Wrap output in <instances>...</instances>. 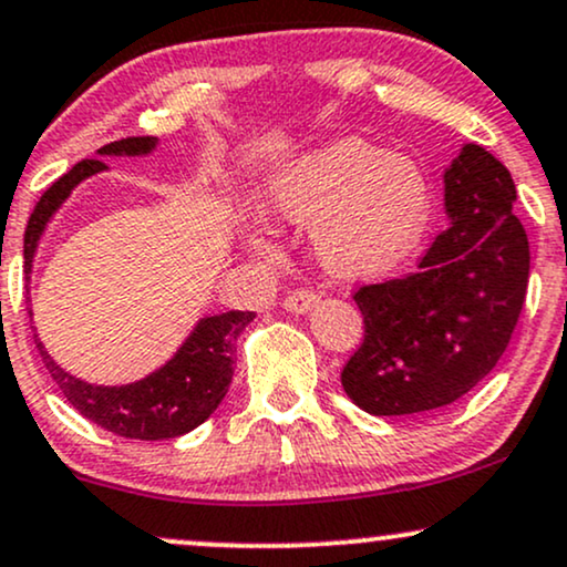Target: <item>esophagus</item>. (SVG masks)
<instances>
[{
  "label": "esophagus",
  "mask_w": 567,
  "mask_h": 567,
  "mask_svg": "<svg viewBox=\"0 0 567 567\" xmlns=\"http://www.w3.org/2000/svg\"><path fill=\"white\" fill-rule=\"evenodd\" d=\"M282 306H285V311H290V313H309L319 306V296L311 290H296L285 298Z\"/></svg>",
  "instance_id": "1"
}]
</instances>
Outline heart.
<instances>
[{"label":"heart","instance_id":"1","mask_svg":"<svg viewBox=\"0 0 567 567\" xmlns=\"http://www.w3.org/2000/svg\"><path fill=\"white\" fill-rule=\"evenodd\" d=\"M266 206L277 221L311 227L313 256L327 275L364 282L391 275L425 240L433 184L412 155L349 134L292 158L271 182ZM248 245L271 254L258 231Z\"/></svg>","mask_w":567,"mask_h":567}]
</instances>
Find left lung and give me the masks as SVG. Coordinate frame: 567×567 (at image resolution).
Segmentation results:
<instances>
[{
    "label": "left lung",
    "instance_id": "1",
    "mask_svg": "<svg viewBox=\"0 0 567 567\" xmlns=\"http://www.w3.org/2000/svg\"><path fill=\"white\" fill-rule=\"evenodd\" d=\"M515 182L467 142L443 168V214L420 269L361 288L364 343L340 383L374 417L433 412L473 391L507 349L528 288V237Z\"/></svg>",
    "mask_w": 567,
    "mask_h": 567
}]
</instances>
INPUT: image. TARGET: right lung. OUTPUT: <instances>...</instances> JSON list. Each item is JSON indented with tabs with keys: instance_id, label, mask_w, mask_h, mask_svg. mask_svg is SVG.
<instances>
[{
	"instance_id": "right-lung-1",
	"label": "right lung",
	"mask_w": 567,
	"mask_h": 567,
	"mask_svg": "<svg viewBox=\"0 0 567 567\" xmlns=\"http://www.w3.org/2000/svg\"><path fill=\"white\" fill-rule=\"evenodd\" d=\"M155 147H158L155 136H128V140L100 147L97 158H145ZM102 172H107L102 161H81L42 195L23 237L25 275H31L39 240L44 237L54 214L63 208V203L81 182ZM254 319V311H224L197 319L193 332L184 338V343L166 364L126 385L86 383L76 374L65 372L39 338L37 349L68 404L94 425L124 439L166 441L195 431L216 412L235 374L231 364H235L237 338Z\"/></svg>"
}]
</instances>
